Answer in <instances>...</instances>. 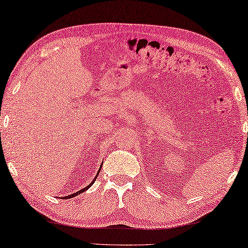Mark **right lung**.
Here are the masks:
<instances>
[{
	"mask_svg": "<svg viewBox=\"0 0 248 248\" xmlns=\"http://www.w3.org/2000/svg\"><path fill=\"white\" fill-rule=\"evenodd\" d=\"M101 167H103V164H101ZM100 171V170H99ZM99 171H98V173H99ZM97 173V174H98ZM96 179H97V175L95 176V179H93V181H92V183H90V184H88V186H86V187H84V188H81V190H79V191H78V192H76V193H73V194H70V195H67V196H64V198H62V199H64V200H66V199H72V198H74V196H77L78 194H81L82 193V192H85L86 190H88V188L90 187V186H93V182H95V181H96Z\"/></svg>",
	"mask_w": 248,
	"mask_h": 248,
	"instance_id": "1",
	"label": "right lung"
}]
</instances>
